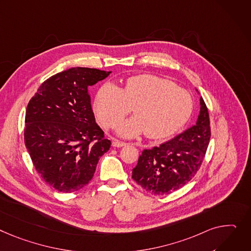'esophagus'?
<instances>
[{
	"instance_id": "esophagus-1",
	"label": "esophagus",
	"mask_w": 251,
	"mask_h": 251,
	"mask_svg": "<svg viewBox=\"0 0 251 251\" xmlns=\"http://www.w3.org/2000/svg\"><path fill=\"white\" fill-rule=\"evenodd\" d=\"M112 145H113L114 147H123V146H126L127 143L122 142V141H120V140H118V139H114Z\"/></svg>"
}]
</instances>
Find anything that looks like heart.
I'll list each match as a JSON object with an SVG mask.
<instances>
[{
	"label": "heart",
	"instance_id": "heart-1",
	"mask_svg": "<svg viewBox=\"0 0 251 251\" xmlns=\"http://www.w3.org/2000/svg\"><path fill=\"white\" fill-rule=\"evenodd\" d=\"M134 107L135 117L120 123L117 132L135 137L145 131L148 138H163L177 131L190 118L191 95L169 79L139 75L126 79L123 90L112 82L99 89L94 108L99 121L113 128Z\"/></svg>",
	"mask_w": 251,
	"mask_h": 251
}]
</instances>
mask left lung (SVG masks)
<instances>
[{
    "mask_svg": "<svg viewBox=\"0 0 251 251\" xmlns=\"http://www.w3.org/2000/svg\"><path fill=\"white\" fill-rule=\"evenodd\" d=\"M201 110L196 125L174 139L152 149H144L132 171V178L154 196L169 195L188 183L204 160L211 137L208 108Z\"/></svg>",
    "mask_w": 251,
    "mask_h": 251,
    "instance_id": "obj_1",
    "label": "left lung"
}]
</instances>
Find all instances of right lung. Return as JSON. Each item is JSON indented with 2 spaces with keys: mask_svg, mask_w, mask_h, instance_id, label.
<instances>
[{
  "mask_svg": "<svg viewBox=\"0 0 251 251\" xmlns=\"http://www.w3.org/2000/svg\"><path fill=\"white\" fill-rule=\"evenodd\" d=\"M111 72L73 68L47 78L26 109L24 141L37 173L58 192L90 182L111 147L96 123L88 87Z\"/></svg>",
  "mask_w": 251,
  "mask_h": 251,
  "instance_id": "obj_1",
  "label": "right lung"
}]
</instances>
